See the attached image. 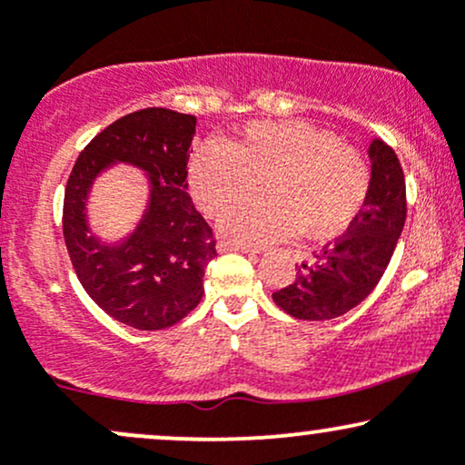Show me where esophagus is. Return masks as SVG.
<instances>
[{
  "mask_svg": "<svg viewBox=\"0 0 465 465\" xmlns=\"http://www.w3.org/2000/svg\"><path fill=\"white\" fill-rule=\"evenodd\" d=\"M218 251H240V253H247V255H251V258L260 253L258 249L249 247V244L232 242V240H221V242H218Z\"/></svg>",
  "mask_w": 465,
  "mask_h": 465,
  "instance_id": "obj_1",
  "label": "esophagus"
}]
</instances>
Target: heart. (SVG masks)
I'll return each mask as SVG.
<instances>
[{
  "mask_svg": "<svg viewBox=\"0 0 465 465\" xmlns=\"http://www.w3.org/2000/svg\"><path fill=\"white\" fill-rule=\"evenodd\" d=\"M263 183L269 202L229 214L223 232L238 242H277L303 232L343 233L365 205L371 174L354 148L306 122H251L233 140L192 154L190 192L207 216H225Z\"/></svg>",
  "mask_w": 465,
  "mask_h": 465,
  "instance_id": "obj_1",
  "label": "heart"
}]
</instances>
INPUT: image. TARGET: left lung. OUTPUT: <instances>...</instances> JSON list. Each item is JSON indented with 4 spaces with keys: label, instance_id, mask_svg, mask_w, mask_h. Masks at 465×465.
Returning <instances> with one entry per match:
<instances>
[{
    "label": "left lung",
    "instance_id": "1",
    "mask_svg": "<svg viewBox=\"0 0 465 465\" xmlns=\"http://www.w3.org/2000/svg\"><path fill=\"white\" fill-rule=\"evenodd\" d=\"M371 183L361 214L297 269L292 284L273 292L282 311L303 322H328L365 300L385 273L407 218L402 165L382 140L370 143Z\"/></svg>",
    "mask_w": 465,
    "mask_h": 465
}]
</instances>
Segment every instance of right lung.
Masks as SVG:
<instances>
[{
  "label": "right lung",
  "mask_w": 465,
  "mask_h": 465,
  "mask_svg": "<svg viewBox=\"0 0 465 465\" xmlns=\"http://www.w3.org/2000/svg\"><path fill=\"white\" fill-rule=\"evenodd\" d=\"M196 117L151 106L109 124L78 154L63 201V236L80 284L106 314L135 330H163L199 306L216 238L188 190ZM114 161L152 174L141 225L109 248L88 236L84 203L93 179Z\"/></svg>",
  "instance_id": "1"
}]
</instances>
